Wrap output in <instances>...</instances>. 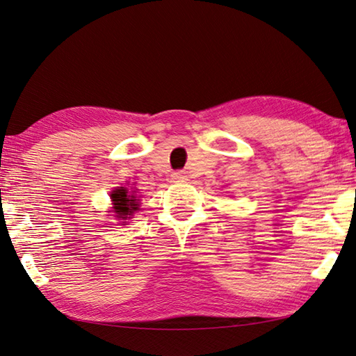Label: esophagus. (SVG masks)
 I'll return each instance as SVG.
<instances>
[{
  "label": "esophagus",
  "instance_id": "34e87169",
  "mask_svg": "<svg viewBox=\"0 0 356 356\" xmlns=\"http://www.w3.org/2000/svg\"><path fill=\"white\" fill-rule=\"evenodd\" d=\"M186 178H188V175H186L184 170H178L172 173V179H175V181H184Z\"/></svg>",
  "mask_w": 356,
  "mask_h": 356
}]
</instances>
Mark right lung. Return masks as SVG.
<instances>
[{
  "instance_id": "add662e5",
  "label": "right lung",
  "mask_w": 356,
  "mask_h": 356,
  "mask_svg": "<svg viewBox=\"0 0 356 356\" xmlns=\"http://www.w3.org/2000/svg\"><path fill=\"white\" fill-rule=\"evenodd\" d=\"M112 202L115 204V213L118 214V217H122V219H127L128 216H131L137 211V202H136V197L129 195L128 191L124 188H120L112 192Z\"/></svg>"
}]
</instances>
